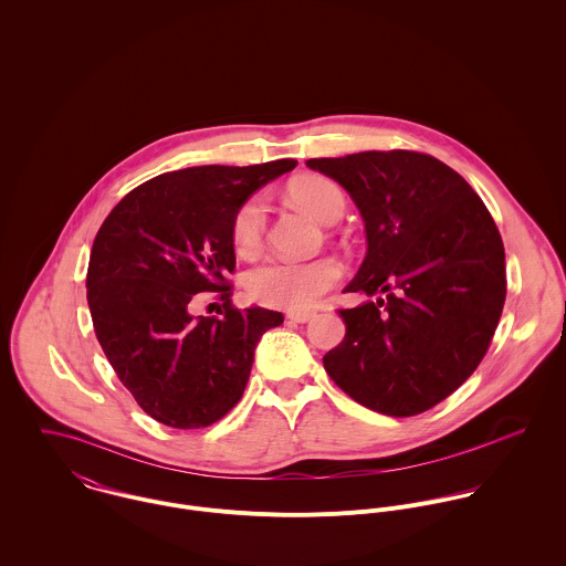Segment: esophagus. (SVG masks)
Instances as JSON below:
<instances>
[{
	"label": "esophagus",
	"mask_w": 566,
	"mask_h": 566,
	"mask_svg": "<svg viewBox=\"0 0 566 566\" xmlns=\"http://www.w3.org/2000/svg\"><path fill=\"white\" fill-rule=\"evenodd\" d=\"M287 318H290L292 323H307V321L314 318V314H312V312H290Z\"/></svg>",
	"instance_id": "34e87169"
}]
</instances>
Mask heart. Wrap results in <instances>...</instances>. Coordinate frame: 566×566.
I'll list each match as a JSON object with an SVG mask.
<instances>
[{
	"mask_svg": "<svg viewBox=\"0 0 566 566\" xmlns=\"http://www.w3.org/2000/svg\"><path fill=\"white\" fill-rule=\"evenodd\" d=\"M290 196L323 222H335L346 207L344 191L326 176H303L292 182ZM268 229V202L263 193H252L233 213L231 240L242 256L261 250ZM342 279V268L335 259L321 256L312 261L270 259L252 268L245 276L248 296L261 305L303 312L314 307L328 290Z\"/></svg>",
	"mask_w": 566,
	"mask_h": 566,
	"instance_id": "obj_1",
	"label": "heart"
}]
</instances>
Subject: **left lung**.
Listing matches in <instances>:
<instances>
[{
    "label": "left lung",
    "mask_w": 566,
    "mask_h": 566,
    "mask_svg": "<svg viewBox=\"0 0 566 566\" xmlns=\"http://www.w3.org/2000/svg\"><path fill=\"white\" fill-rule=\"evenodd\" d=\"M307 165L355 200L368 252L344 292L386 294L337 310L344 339L328 377L386 416H416L453 395L482 364L505 303V252L473 187L413 150H368Z\"/></svg>",
    "instance_id": "8db88e82"
}]
</instances>
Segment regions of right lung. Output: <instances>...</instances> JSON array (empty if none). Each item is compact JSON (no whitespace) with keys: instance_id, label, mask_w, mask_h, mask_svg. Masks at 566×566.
<instances>
[{"instance_id":"add662e5","label":"right lung","mask_w":566,"mask_h":566,"mask_svg":"<svg viewBox=\"0 0 566 566\" xmlns=\"http://www.w3.org/2000/svg\"><path fill=\"white\" fill-rule=\"evenodd\" d=\"M294 159L200 165L146 180L99 227L86 270L95 337L137 405L167 427L200 429L242 399L259 337L283 314L231 301L233 213ZM216 291L220 317H193Z\"/></svg>"}]
</instances>
